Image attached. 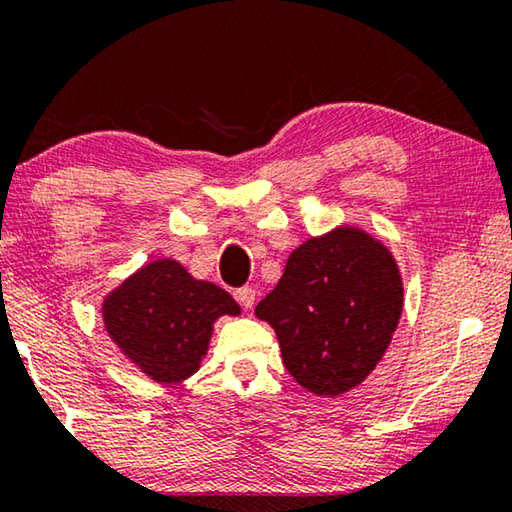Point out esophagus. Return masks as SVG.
<instances>
[{
  "label": "esophagus",
  "mask_w": 512,
  "mask_h": 512,
  "mask_svg": "<svg viewBox=\"0 0 512 512\" xmlns=\"http://www.w3.org/2000/svg\"><path fill=\"white\" fill-rule=\"evenodd\" d=\"M255 289L253 287H241V289H236V301H239V305L243 310H250L253 308V303H255Z\"/></svg>",
  "instance_id": "esophagus-1"
}]
</instances>
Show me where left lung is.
I'll list each match as a JSON object with an SVG mask.
<instances>
[{"label":"left lung","mask_w":512,"mask_h":512,"mask_svg":"<svg viewBox=\"0 0 512 512\" xmlns=\"http://www.w3.org/2000/svg\"><path fill=\"white\" fill-rule=\"evenodd\" d=\"M402 312L393 255L365 232L340 227L287 259L257 317L276 329L282 363L303 388L340 395L386 354Z\"/></svg>","instance_id":"left-lung-1"}]
</instances>
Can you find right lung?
I'll list each match as a JSON object with an SVG mask.
<instances>
[{"label":"right lung","instance_id":"obj_1","mask_svg":"<svg viewBox=\"0 0 512 512\" xmlns=\"http://www.w3.org/2000/svg\"><path fill=\"white\" fill-rule=\"evenodd\" d=\"M225 289L195 280L174 259H158L105 299V329L142 372L177 384L200 368L213 322L239 315Z\"/></svg>","mask_w":512,"mask_h":512}]
</instances>
